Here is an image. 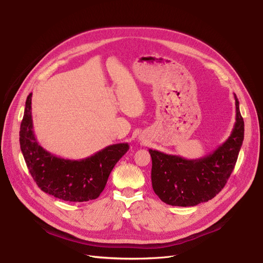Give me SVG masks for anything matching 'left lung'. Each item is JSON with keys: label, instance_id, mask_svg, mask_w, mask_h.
Returning <instances> with one entry per match:
<instances>
[{"label": "left lung", "instance_id": "obj_1", "mask_svg": "<svg viewBox=\"0 0 263 263\" xmlns=\"http://www.w3.org/2000/svg\"><path fill=\"white\" fill-rule=\"evenodd\" d=\"M236 100V122L226 141L201 159L186 160L179 155L149 149L152 159L151 181L155 195L172 206H196L215 198L235 168L244 138V121Z\"/></svg>", "mask_w": 263, "mask_h": 263}]
</instances>
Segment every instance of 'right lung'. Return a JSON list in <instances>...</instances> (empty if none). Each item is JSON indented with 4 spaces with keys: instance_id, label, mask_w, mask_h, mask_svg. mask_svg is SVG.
Segmentation results:
<instances>
[{
    "instance_id": "obj_1",
    "label": "right lung",
    "mask_w": 263,
    "mask_h": 263,
    "mask_svg": "<svg viewBox=\"0 0 263 263\" xmlns=\"http://www.w3.org/2000/svg\"><path fill=\"white\" fill-rule=\"evenodd\" d=\"M31 93L25 102L20 128V146L27 168L39 188L68 202H86L99 197L116 163L129 150L128 143L110 145L82 160H65L42 148L33 133Z\"/></svg>"
}]
</instances>
